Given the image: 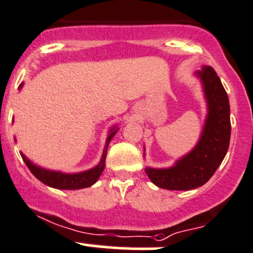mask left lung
Wrapping results in <instances>:
<instances>
[{
  "label": "left lung",
  "instance_id": "8db88e82",
  "mask_svg": "<svg viewBox=\"0 0 253 253\" xmlns=\"http://www.w3.org/2000/svg\"><path fill=\"white\" fill-rule=\"evenodd\" d=\"M197 75L202 80L208 103L204 129L196 147L179 159L174 166L145 169L150 181L160 188L189 191L203 186L215 173L229 149L231 123L226 91L211 66H203Z\"/></svg>",
  "mask_w": 253,
  "mask_h": 253
}]
</instances>
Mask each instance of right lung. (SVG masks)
Listing matches in <instances>:
<instances>
[{"label": "right lung", "mask_w": 253, "mask_h": 253, "mask_svg": "<svg viewBox=\"0 0 253 253\" xmlns=\"http://www.w3.org/2000/svg\"><path fill=\"white\" fill-rule=\"evenodd\" d=\"M22 87L19 86V88ZM119 130V127L114 126L112 127L111 131H109L108 137H107L106 146H104L103 155H102V159L99 161V164L97 165L93 169H88V171L80 172V173H62V172L57 171H50V169H42V167L36 166L33 162L29 161L23 154H21L22 159L26 162L27 167L31 169L32 173L42 182L46 186L52 187V188L57 189H81V188H87V187H91L92 184H94L97 182V179L99 178V176L103 172L104 166H106V156H107V149H108L109 141L113 139L114 135L117 134V131Z\"/></svg>", "instance_id": "1"}]
</instances>
